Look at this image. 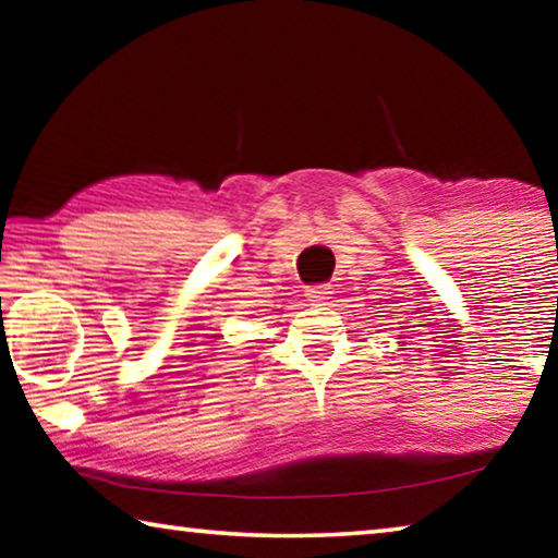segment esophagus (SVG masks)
Returning <instances> with one entry per match:
<instances>
[{"label": "esophagus", "instance_id": "34e87169", "mask_svg": "<svg viewBox=\"0 0 558 558\" xmlns=\"http://www.w3.org/2000/svg\"><path fill=\"white\" fill-rule=\"evenodd\" d=\"M329 292H332V290H329V286H313V288L305 290V298L310 302H323V300H327Z\"/></svg>", "mask_w": 558, "mask_h": 558}]
</instances>
